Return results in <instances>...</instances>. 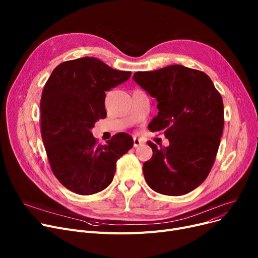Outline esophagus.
Instances as JSON below:
<instances>
[{
    "label": "esophagus",
    "instance_id": "esophagus-1",
    "mask_svg": "<svg viewBox=\"0 0 258 258\" xmlns=\"http://www.w3.org/2000/svg\"><path fill=\"white\" fill-rule=\"evenodd\" d=\"M142 144H144V141H143V140H141V139H139V138H136V137L134 138V146H135V147L141 146Z\"/></svg>",
    "mask_w": 258,
    "mask_h": 258
}]
</instances>
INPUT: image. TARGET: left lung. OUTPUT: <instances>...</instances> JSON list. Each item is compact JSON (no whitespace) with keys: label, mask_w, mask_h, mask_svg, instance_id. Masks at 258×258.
Segmentation results:
<instances>
[{"label":"left lung","mask_w":258,"mask_h":258,"mask_svg":"<svg viewBox=\"0 0 258 258\" xmlns=\"http://www.w3.org/2000/svg\"><path fill=\"white\" fill-rule=\"evenodd\" d=\"M157 101L158 115L148 124L163 132L167 147L148 141L153 157L143 164L144 178L153 190L182 196L205 181L218 153L224 128L221 94L204 72L181 64L133 76Z\"/></svg>","instance_id":"obj_1"}]
</instances>
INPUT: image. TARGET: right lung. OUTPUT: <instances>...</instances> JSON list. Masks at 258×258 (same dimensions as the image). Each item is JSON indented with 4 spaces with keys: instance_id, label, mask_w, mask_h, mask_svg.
<instances>
[{
    "instance_id": "1",
    "label": "right lung",
    "mask_w": 258,
    "mask_h": 258,
    "mask_svg": "<svg viewBox=\"0 0 258 258\" xmlns=\"http://www.w3.org/2000/svg\"><path fill=\"white\" fill-rule=\"evenodd\" d=\"M131 74L86 56L58 64L47 80L40 99L42 138L54 175L75 194L102 191L113 181L117 160L134 145L125 133L99 145L91 132L106 116L105 92Z\"/></svg>"
}]
</instances>
